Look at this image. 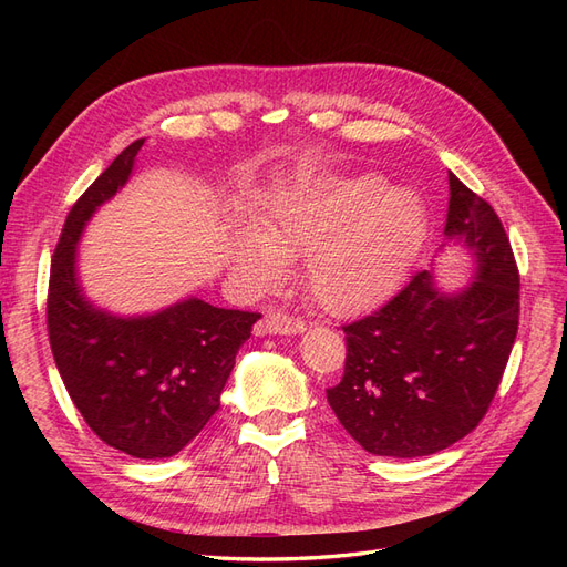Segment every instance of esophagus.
Wrapping results in <instances>:
<instances>
[{
	"instance_id": "obj_1",
	"label": "esophagus",
	"mask_w": 567,
	"mask_h": 567,
	"mask_svg": "<svg viewBox=\"0 0 567 567\" xmlns=\"http://www.w3.org/2000/svg\"><path fill=\"white\" fill-rule=\"evenodd\" d=\"M305 331V323L300 319L286 317L281 312H267L265 319L257 326V333L260 336H296Z\"/></svg>"
}]
</instances>
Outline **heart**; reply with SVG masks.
Returning <instances> with one entry per match:
<instances>
[{
  "label": "heart",
  "mask_w": 567,
  "mask_h": 567,
  "mask_svg": "<svg viewBox=\"0 0 567 567\" xmlns=\"http://www.w3.org/2000/svg\"><path fill=\"white\" fill-rule=\"evenodd\" d=\"M425 236V205L375 175L298 177L265 196L255 227L234 234L231 267L255 290L277 286L288 260L307 255L305 288L336 317L379 305Z\"/></svg>",
  "instance_id": "obj_1"
}]
</instances>
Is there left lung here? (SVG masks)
Masks as SVG:
<instances>
[{
	"mask_svg": "<svg viewBox=\"0 0 567 567\" xmlns=\"http://www.w3.org/2000/svg\"><path fill=\"white\" fill-rule=\"evenodd\" d=\"M444 236L473 257L466 288L444 293L425 269L379 312L342 326L346 373L326 398L375 456H427L466 437L516 342L520 277L508 236L492 205L452 173Z\"/></svg>",
	"mask_w": 567,
	"mask_h": 567,
	"instance_id": "1",
	"label": "left lung"
}]
</instances>
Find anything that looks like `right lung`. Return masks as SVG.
Instances as JSON below:
<instances>
[{"mask_svg":"<svg viewBox=\"0 0 567 567\" xmlns=\"http://www.w3.org/2000/svg\"><path fill=\"white\" fill-rule=\"evenodd\" d=\"M144 140L130 144L65 217L49 274L47 329L63 385L109 447L136 458L182 452L219 409V394L257 312L186 298L161 312L117 317L78 279V244L99 205L123 188Z\"/></svg>","mask_w":567,"mask_h":567,"instance_id":"obj_1","label":"right lung"}]
</instances>
